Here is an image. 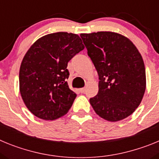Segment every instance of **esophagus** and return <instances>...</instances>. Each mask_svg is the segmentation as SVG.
Instances as JSON below:
<instances>
[{"label":"esophagus","mask_w":159,"mask_h":159,"mask_svg":"<svg viewBox=\"0 0 159 159\" xmlns=\"http://www.w3.org/2000/svg\"><path fill=\"white\" fill-rule=\"evenodd\" d=\"M80 92L81 93H84V92H86V88H80Z\"/></svg>","instance_id":"34e87169"}]
</instances>
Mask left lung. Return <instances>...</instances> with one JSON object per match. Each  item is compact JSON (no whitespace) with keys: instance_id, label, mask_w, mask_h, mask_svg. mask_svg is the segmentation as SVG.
Returning <instances> with one entry per match:
<instances>
[{"instance_id":"left-lung-1","label":"left lung","mask_w":159,"mask_h":159,"mask_svg":"<svg viewBox=\"0 0 159 159\" xmlns=\"http://www.w3.org/2000/svg\"><path fill=\"white\" fill-rule=\"evenodd\" d=\"M99 75V92L90 103L98 116L117 122L139 106L146 90L145 65L128 38L112 32L80 34Z\"/></svg>"}]
</instances>
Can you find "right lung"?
Wrapping results in <instances>:
<instances>
[{
    "instance_id": "1",
    "label": "right lung",
    "mask_w": 159,
    "mask_h": 159,
    "mask_svg": "<svg viewBox=\"0 0 159 159\" xmlns=\"http://www.w3.org/2000/svg\"><path fill=\"white\" fill-rule=\"evenodd\" d=\"M84 48L78 35L60 32L42 36L28 50L20 67V92L35 116L54 120L69 111L76 94L66 81L67 63Z\"/></svg>"
}]
</instances>
